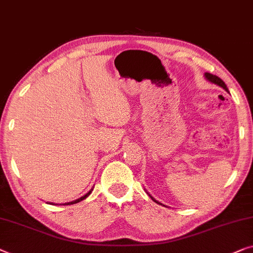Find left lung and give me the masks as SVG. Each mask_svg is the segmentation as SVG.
I'll return each mask as SVG.
<instances>
[{
    "label": "left lung",
    "instance_id": "left-lung-1",
    "mask_svg": "<svg viewBox=\"0 0 253 253\" xmlns=\"http://www.w3.org/2000/svg\"><path fill=\"white\" fill-rule=\"evenodd\" d=\"M204 76H206V79L208 80L209 82H211V83H213V84H217V85L222 87V89H224V90L228 91V89H227L225 82L222 81V80H221L220 78H218V76H215V75H213V74H210V73H206V74H204ZM151 197H152V196H151ZM152 200L154 201V202L161 204L160 202H157V201H156L155 199H153V197H152Z\"/></svg>",
    "mask_w": 253,
    "mask_h": 253
}]
</instances>
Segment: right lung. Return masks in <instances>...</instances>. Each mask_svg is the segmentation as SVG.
Segmentation results:
<instances>
[{"instance_id": "right-lung-1", "label": "right lung", "mask_w": 253, "mask_h": 253, "mask_svg": "<svg viewBox=\"0 0 253 253\" xmlns=\"http://www.w3.org/2000/svg\"><path fill=\"white\" fill-rule=\"evenodd\" d=\"M91 190H92V189H91ZM91 190H90V192H87V193L85 194V195H83L82 197H80V199H78V200H75V201H72V202L65 203V204H66V206H69V204H75V203H79V202H81V201H83L84 199H86V197L90 195V194H91ZM65 204H64V206H65Z\"/></svg>"}]
</instances>
